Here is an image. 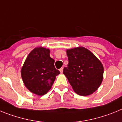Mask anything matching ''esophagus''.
<instances>
[{
    "label": "esophagus",
    "instance_id": "esophagus-1",
    "mask_svg": "<svg viewBox=\"0 0 122 122\" xmlns=\"http://www.w3.org/2000/svg\"><path fill=\"white\" fill-rule=\"evenodd\" d=\"M60 71L61 73H62V72H63V67H61V68L60 69Z\"/></svg>",
    "mask_w": 122,
    "mask_h": 122
}]
</instances>
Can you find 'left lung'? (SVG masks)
Returning a JSON list of instances; mask_svg holds the SVG:
<instances>
[{
  "instance_id": "1",
  "label": "left lung",
  "mask_w": 122,
  "mask_h": 122,
  "mask_svg": "<svg viewBox=\"0 0 122 122\" xmlns=\"http://www.w3.org/2000/svg\"><path fill=\"white\" fill-rule=\"evenodd\" d=\"M69 63L63 74L77 95L88 96L98 89L103 79V65L90 51L83 46L66 50Z\"/></svg>"
}]
</instances>
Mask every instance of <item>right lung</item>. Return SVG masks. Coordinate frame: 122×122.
<instances>
[{
  "mask_svg": "<svg viewBox=\"0 0 122 122\" xmlns=\"http://www.w3.org/2000/svg\"><path fill=\"white\" fill-rule=\"evenodd\" d=\"M50 53L48 48L36 47L29 53L21 70L25 86L39 96L45 95L50 90L56 76L60 74Z\"/></svg>",
  "mask_w": 122,
  "mask_h": 122,
  "instance_id": "1",
  "label": "right lung"
}]
</instances>
